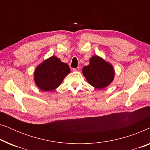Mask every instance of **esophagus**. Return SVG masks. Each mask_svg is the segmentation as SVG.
I'll use <instances>...</instances> for the list:
<instances>
[{
	"instance_id": "esophagus-1",
	"label": "esophagus",
	"mask_w": 150,
	"mask_h": 150,
	"mask_svg": "<svg viewBox=\"0 0 150 150\" xmlns=\"http://www.w3.org/2000/svg\"><path fill=\"white\" fill-rule=\"evenodd\" d=\"M79 69H80L79 67H76V68H74V69H73V71H79Z\"/></svg>"
}]
</instances>
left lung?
<instances>
[{
  "mask_svg": "<svg viewBox=\"0 0 150 150\" xmlns=\"http://www.w3.org/2000/svg\"><path fill=\"white\" fill-rule=\"evenodd\" d=\"M83 74L90 85L97 89H103L113 81L115 71L111 64L101 57L93 56L89 64L83 68Z\"/></svg>",
  "mask_w": 150,
  "mask_h": 150,
  "instance_id": "8db88e82",
  "label": "left lung"
}]
</instances>
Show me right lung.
Returning <instances> with one entry per match:
<instances>
[{
    "mask_svg": "<svg viewBox=\"0 0 150 150\" xmlns=\"http://www.w3.org/2000/svg\"><path fill=\"white\" fill-rule=\"evenodd\" d=\"M69 72L70 69L67 63L52 56L37 67L34 73L35 82L42 91H52L61 85Z\"/></svg>",
    "mask_w": 150,
    "mask_h": 150,
    "instance_id": "1",
    "label": "right lung"
}]
</instances>
